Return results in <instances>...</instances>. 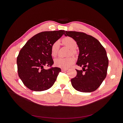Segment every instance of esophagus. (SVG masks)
<instances>
[{
    "mask_svg": "<svg viewBox=\"0 0 123 123\" xmlns=\"http://www.w3.org/2000/svg\"><path fill=\"white\" fill-rule=\"evenodd\" d=\"M68 70V69L67 68H66V69H64V68H62L61 69V71L62 72H64V71H67Z\"/></svg>",
    "mask_w": 123,
    "mask_h": 123,
    "instance_id": "esophagus-1",
    "label": "esophagus"
}]
</instances>
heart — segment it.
<instances>
[{"instance_id": "obj_1", "label": "heart", "mask_w": 123, "mask_h": 123, "mask_svg": "<svg viewBox=\"0 0 123 123\" xmlns=\"http://www.w3.org/2000/svg\"><path fill=\"white\" fill-rule=\"evenodd\" d=\"M62 43L65 46L70 48L69 55H75L77 51L75 48L77 46V42L73 38L70 37H66L62 39ZM58 48H59V43L57 41L54 42L51 47V54L52 57H55L57 55ZM75 62L74 58L70 56L66 58H58L54 61L55 65L62 68L66 69L71 66Z\"/></svg>"}]
</instances>
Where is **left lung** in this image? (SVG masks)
Returning <instances> with one entry per match:
<instances>
[{
	"label": "left lung",
	"mask_w": 123,
	"mask_h": 123,
	"mask_svg": "<svg viewBox=\"0 0 123 123\" xmlns=\"http://www.w3.org/2000/svg\"><path fill=\"white\" fill-rule=\"evenodd\" d=\"M65 36L77 42L80 53L76 64L83 70H76L77 75L71 80L72 85L81 92H91L97 89L105 79L109 60L106 51L94 37L82 32L65 31Z\"/></svg>",
	"instance_id": "obj_1"
}]
</instances>
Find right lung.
<instances>
[{
  "mask_svg": "<svg viewBox=\"0 0 123 123\" xmlns=\"http://www.w3.org/2000/svg\"><path fill=\"white\" fill-rule=\"evenodd\" d=\"M64 30L40 32L26 43L17 58V71L24 85L34 91H42L54 84L61 69L52 67L51 54L52 44L63 34ZM49 67L45 69L43 66Z\"/></svg>",
  "mask_w": 123,
  "mask_h": 123,
  "instance_id": "1",
  "label": "right lung"
}]
</instances>
